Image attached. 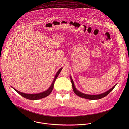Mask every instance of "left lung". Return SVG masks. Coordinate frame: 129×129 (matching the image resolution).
I'll use <instances>...</instances> for the list:
<instances>
[{"mask_svg":"<svg viewBox=\"0 0 129 129\" xmlns=\"http://www.w3.org/2000/svg\"><path fill=\"white\" fill-rule=\"evenodd\" d=\"M71 80L72 83V86H73V90L74 92L78 96L82 97V98H84L85 99H89V100H97V99H101L104 97H105L106 96H107L109 93H110L111 91L113 90V89L114 88V87L116 86V85H117V84L116 85H115L113 87H112L111 89H110L109 90H108L106 92H104L102 94H97V95H89V94H86L84 93H83L82 92L79 91L78 90H77L75 86H74V84L73 80L72 78V77H71Z\"/></svg>","mask_w":129,"mask_h":129,"instance_id":"8db88e82","label":"left lung"}]
</instances>
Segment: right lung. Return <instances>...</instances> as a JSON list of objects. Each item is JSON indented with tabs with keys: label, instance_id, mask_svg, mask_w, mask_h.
I'll list each match as a JSON object with an SVG mask.
<instances>
[{
	"label": "right lung",
	"instance_id": "add662e5",
	"mask_svg": "<svg viewBox=\"0 0 129 129\" xmlns=\"http://www.w3.org/2000/svg\"><path fill=\"white\" fill-rule=\"evenodd\" d=\"M62 68H61L56 73V74H55L54 79L51 85V86L46 91H44L43 92H41V93H36V94H27V93H24L23 92H20L18 90H17L16 89H15V88H13L12 87V88H13L16 92L19 93L20 95H21L22 96H23V97L28 99H30V100H38V99H40L43 98H45L47 96H48L50 94V93L52 91L53 88H54V83L55 82V80L56 79V78L57 77L58 74L60 73L61 70H62Z\"/></svg>",
	"mask_w": 129,
	"mask_h": 129
}]
</instances>
